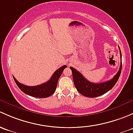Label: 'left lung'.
<instances>
[{"mask_svg": "<svg viewBox=\"0 0 133 133\" xmlns=\"http://www.w3.org/2000/svg\"><path fill=\"white\" fill-rule=\"evenodd\" d=\"M118 48L120 50V57L122 59L121 50H120V47ZM122 67V64L121 61L120 69L117 74L114 76V77L112 78L111 80L101 83H94L90 82L76 69L72 66L70 67V68L72 70L74 83L78 92L85 97L94 98V97L101 96L106 94L115 85L121 74Z\"/></svg>", "mask_w": 133, "mask_h": 133, "instance_id": "8db88e82", "label": "left lung"}]
</instances>
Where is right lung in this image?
Wrapping results in <instances>:
<instances>
[{
    "label": "right lung",
    "mask_w": 133,
    "mask_h": 133,
    "mask_svg": "<svg viewBox=\"0 0 133 133\" xmlns=\"http://www.w3.org/2000/svg\"><path fill=\"white\" fill-rule=\"evenodd\" d=\"M66 67H67L66 65H64L61 68H58L47 82L34 87H29L21 84L16 80L14 76L13 79L19 88L27 95L37 98H46L50 97L55 92L58 79H59L64 69Z\"/></svg>",
    "instance_id": "1"
}]
</instances>
